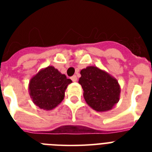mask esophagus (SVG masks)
Returning <instances> with one entry per match:
<instances>
[{"instance_id": "34e87169", "label": "esophagus", "mask_w": 152, "mask_h": 152, "mask_svg": "<svg viewBox=\"0 0 152 152\" xmlns=\"http://www.w3.org/2000/svg\"><path fill=\"white\" fill-rule=\"evenodd\" d=\"M71 79H72V80L73 81V82H76V81H77V76H72Z\"/></svg>"}]
</instances>
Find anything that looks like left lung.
<instances>
[{"instance_id": "8db88e82", "label": "left lung", "mask_w": 152, "mask_h": 152, "mask_svg": "<svg viewBox=\"0 0 152 152\" xmlns=\"http://www.w3.org/2000/svg\"><path fill=\"white\" fill-rule=\"evenodd\" d=\"M79 83L83 90L86 102L95 110H110L119 101L120 86L117 80L97 67L90 66L80 72Z\"/></svg>"}]
</instances>
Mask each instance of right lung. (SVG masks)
I'll use <instances>...</instances> for the list:
<instances>
[{
	"mask_svg": "<svg viewBox=\"0 0 152 152\" xmlns=\"http://www.w3.org/2000/svg\"><path fill=\"white\" fill-rule=\"evenodd\" d=\"M70 79H67L54 67L49 66L41 71L31 80L29 93L31 98L39 108L50 110L55 108L64 99V91Z\"/></svg>",
	"mask_w": 152,
	"mask_h": 152,
	"instance_id": "right-lung-1",
	"label": "right lung"
}]
</instances>
